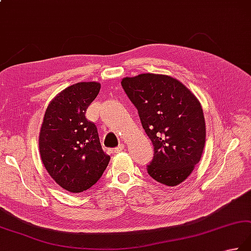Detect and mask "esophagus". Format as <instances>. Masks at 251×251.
I'll return each mask as SVG.
<instances>
[{
	"mask_svg": "<svg viewBox=\"0 0 251 251\" xmlns=\"http://www.w3.org/2000/svg\"><path fill=\"white\" fill-rule=\"evenodd\" d=\"M124 148H125L124 145H120L119 147H116V148L114 149V152H115V153H120V152L124 150Z\"/></svg>",
	"mask_w": 251,
	"mask_h": 251,
	"instance_id": "34e87169",
	"label": "esophagus"
}]
</instances>
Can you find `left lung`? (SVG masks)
<instances>
[{"label": "left lung", "mask_w": 251, "mask_h": 251, "mask_svg": "<svg viewBox=\"0 0 251 251\" xmlns=\"http://www.w3.org/2000/svg\"><path fill=\"white\" fill-rule=\"evenodd\" d=\"M154 147L148 173L159 183L177 186L201 159L205 145L202 106L187 87L161 74H140L122 79Z\"/></svg>", "instance_id": "obj_1"}]
</instances>
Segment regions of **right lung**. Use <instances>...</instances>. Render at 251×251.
<instances>
[{
  "mask_svg": "<svg viewBox=\"0 0 251 251\" xmlns=\"http://www.w3.org/2000/svg\"><path fill=\"white\" fill-rule=\"evenodd\" d=\"M100 88L97 81L74 83L44 113L39 135L42 163L55 183L71 193L92 187L111 159L102 150L96 125L85 116Z\"/></svg>",
  "mask_w": 251,
  "mask_h": 251,
  "instance_id": "add662e5",
  "label": "right lung"
}]
</instances>
